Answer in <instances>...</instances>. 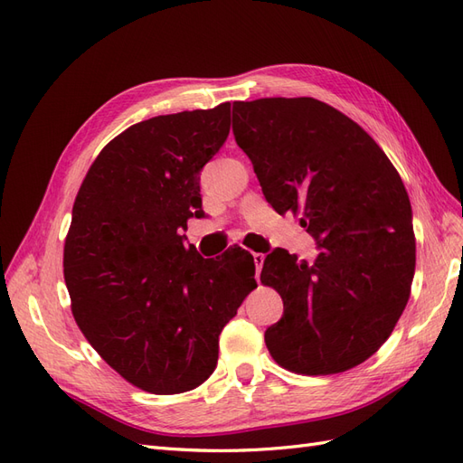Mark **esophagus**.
I'll use <instances>...</instances> for the list:
<instances>
[{
    "label": "esophagus",
    "mask_w": 463,
    "mask_h": 463,
    "mask_svg": "<svg viewBox=\"0 0 463 463\" xmlns=\"http://www.w3.org/2000/svg\"><path fill=\"white\" fill-rule=\"evenodd\" d=\"M255 259V266H257V278H260V270H262V264H264V255L262 253H253Z\"/></svg>",
    "instance_id": "obj_1"
}]
</instances>
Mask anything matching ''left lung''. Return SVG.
Segmentation results:
<instances>
[{"label": "left lung", "instance_id": "8db88e82", "mask_svg": "<svg viewBox=\"0 0 463 463\" xmlns=\"http://www.w3.org/2000/svg\"><path fill=\"white\" fill-rule=\"evenodd\" d=\"M235 143L266 201L301 213L313 262L276 249L260 279L284 301L264 342L278 365L334 374L369 359L394 330L415 272L411 204L369 133L315 98L233 102Z\"/></svg>", "mask_w": 463, "mask_h": 463}]
</instances>
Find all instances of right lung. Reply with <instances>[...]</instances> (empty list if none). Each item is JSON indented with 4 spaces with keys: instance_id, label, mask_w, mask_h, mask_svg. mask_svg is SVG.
Wrapping results in <instances>:
<instances>
[{
    "instance_id": "obj_1",
    "label": "right lung",
    "mask_w": 463,
    "mask_h": 463,
    "mask_svg": "<svg viewBox=\"0 0 463 463\" xmlns=\"http://www.w3.org/2000/svg\"><path fill=\"white\" fill-rule=\"evenodd\" d=\"M230 102L131 125L82 181L63 253L80 332L150 394L203 384L218 335L257 286L255 264L203 259L181 230L203 214L199 174L226 143Z\"/></svg>"
}]
</instances>
